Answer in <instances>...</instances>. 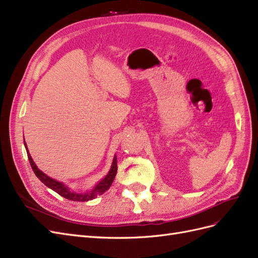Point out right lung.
I'll list each match as a JSON object with an SVG mask.
<instances>
[{
	"instance_id": "1",
	"label": "right lung",
	"mask_w": 258,
	"mask_h": 258,
	"mask_svg": "<svg viewBox=\"0 0 258 258\" xmlns=\"http://www.w3.org/2000/svg\"><path fill=\"white\" fill-rule=\"evenodd\" d=\"M24 146H26L27 149V153H28V159L30 161L31 164V167L34 171V173L36 174V177L43 182V183L48 186L49 188H51L52 190H54L55 193H57L59 195H61L62 197L69 199V201H73V202H88L91 201V199H94L96 198L98 195H102L104 194L106 190L109 188L112 184V182L114 180L115 174H117V170H118V166H117V155H114L113 157V161L111 164V167L110 170L108 171V173L106 174V177L104 179H102L101 181L98 182V183L94 186V188L92 190H90V192L87 193H76L74 192V190H71V188L69 186H66L62 182L57 181L55 179H52L49 176H47L46 173H44L40 169H38L37 166L35 165L34 161L30 155V152L28 150V147L27 144L24 143Z\"/></svg>"
}]
</instances>
